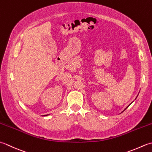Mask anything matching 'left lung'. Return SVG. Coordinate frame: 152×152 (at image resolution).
I'll return each mask as SVG.
<instances>
[{"label":"left lung","mask_w":152,"mask_h":152,"mask_svg":"<svg viewBox=\"0 0 152 152\" xmlns=\"http://www.w3.org/2000/svg\"><path fill=\"white\" fill-rule=\"evenodd\" d=\"M128 106H127V107H128ZM126 108H125V109H126Z\"/></svg>","instance_id":"obj_1"}]
</instances>
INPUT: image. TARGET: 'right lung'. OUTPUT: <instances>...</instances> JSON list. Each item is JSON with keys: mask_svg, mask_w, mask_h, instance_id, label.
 Instances as JSON below:
<instances>
[{"mask_svg": "<svg viewBox=\"0 0 152 152\" xmlns=\"http://www.w3.org/2000/svg\"><path fill=\"white\" fill-rule=\"evenodd\" d=\"M46 115H48H48H44V116H46Z\"/></svg>", "mask_w": 152, "mask_h": 152, "instance_id": "right-lung-1", "label": "right lung"}]
</instances>
